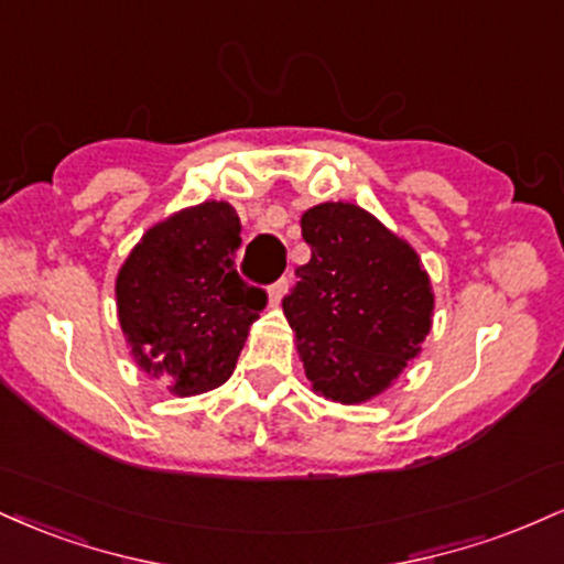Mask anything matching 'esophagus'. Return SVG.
Here are the masks:
<instances>
[{"instance_id":"obj_1","label":"esophagus","mask_w":564,"mask_h":564,"mask_svg":"<svg viewBox=\"0 0 564 564\" xmlns=\"http://www.w3.org/2000/svg\"><path fill=\"white\" fill-rule=\"evenodd\" d=\"M286 289H289V278L283 275L281 281H275L273 286H270V304H278L283 300V294H286Z\"/></svg>"}]
</instances>
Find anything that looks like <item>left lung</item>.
Returning <instances> with one entry per match:
<instances>
[{"mask_svg":"<svg viewBox=\"0 0 564 564\" xmlns=\"http://www.w3.org/2000/svg\"><path fill=\"white\" fill-rule=\"evenodd\" d=\"M310 262L283 296L313 390L364 403L392 384L432 326L430 278L416 251L355 204H321L302 215Z\"/></svg>","mask_w":564,"mask_h":564,"instance_id":"left-lung-1","label":"left lung"}]
</instances>
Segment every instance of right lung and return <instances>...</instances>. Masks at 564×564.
I'll return each instance as SVG.
<instances>
[{
	"mask_svg": "<svg viewBox=\"0 0 564 564\" xmlns=\"http://www.w3.org/2000/svg\"><path fill=\"white\" fill-rule=\"evenodd\" d=\"M241 219L204 200L153 225L116 278L121 332L142 371L187 398L225 384L268 291L236 270Z\"/></svg>",
	"mask_w": 564,
	"mask_h": 564,
	"instance_id": "1",
	"label": "right lung"
}]
</instances>
